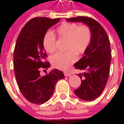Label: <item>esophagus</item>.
<instances>
[{
    "mask_svg": "<svg viewBox=\"0 0 124 124\" xmlns=\"http://www.w3.org/2000/svg\"><path fill=\"white\" fill-rule=\"evenodd\" d=\"M64 76H66V77H69V76L71 75L70 72H64Z\"/></svg>",
    "mask_w": 124,
    "mask_h": 124,
    "instance_id": "esophagus-1",
    "label": "esophagus"
}]
</instances>
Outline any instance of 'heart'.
Wrapping results in <instances>:
<instances>
[{
  "label": "heart",
  "instance_id": "1",
  "mask_svg": "<svg viewBox=\"0 0 124 124\" xmlns=\"http://www.w3.org/2000/svg\"><path fill=\"white\" fill-rule=\"evenodd\" d=\"M54 35L61 39H65V52L54 54L51 57L53 67L66 70L77 60V55L83 54L90 45L92 33L86 25H78L77 23L64 22L54 30ZM42 46L47 53H53L56 49V38L50 31L42 38Z\"/></svg>",
  "mask_w": 124,
  "mask_h": 124
}]
</instances>
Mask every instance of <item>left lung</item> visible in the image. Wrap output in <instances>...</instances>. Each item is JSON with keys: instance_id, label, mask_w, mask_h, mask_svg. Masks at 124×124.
<instances>
[{"instance_id": "1", "label": "left lung", "mask_w": 124, "mask_h": 124, "mask_svg": "<svg viewBox=\"0 0 124 124\" xmlns=\"http://www.w3.org/2000/svg\"><path fill=\"white\" fill-rule=\"evenodd\" d=\"M70 22H82L92 30V38L82 58L74 64L77 70L83 71L80 86L74 90L75 94L85 101H92L103 92L110 72L111 52L110 42L104 28L92 17L79 16L67 18Z\"/></svg>"}]
</instances>
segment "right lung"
I'll return each mask as SVG.
<instances>
[{"instance_id":"right-lung-1","label":"right lung","mask_w":124,"mask_h":124,"mask_svg":"<svg viewBox=\"0 0 124 124\" xmlns=\"http://www.w3.org/2000/svg\"><path fill=\"white\" fill-rule=\"evenodd\" d=\"M60 18L34 17L21 30L13 55V67L18 87L30 102L42 104L47 101L54 91L57 80L64 78L59 70H53L45 76L40 70H47L50 62L42 46V38L47 30Z\"/></svg>"}]
</instances>
